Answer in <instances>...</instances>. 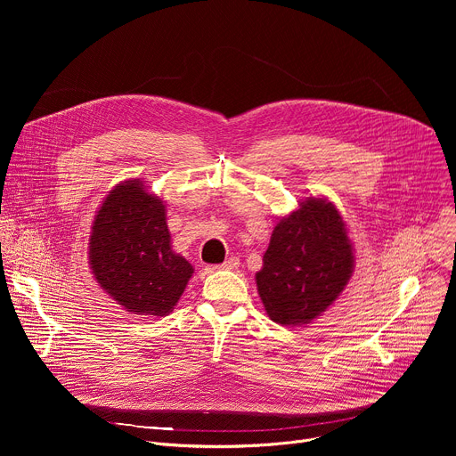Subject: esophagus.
I'll list each match as a JSON object with an SVG mask.
<instances>
[{"label":"esophagus","instance_id":"esophagus-1","mask_svg":"<svg viewBox=\"0 0 456 456\" xmlns=\"http://www.w3.org/2000/svg\"><path fill=\"white\" fill-rule=\"evenodd\" d=\"M238 267H240V259H238L236 256L227 257L222 265H218V269H225V271H234V269H238Z\"/></svg>","mask_w":456,"mask_h":456}]
</instances>
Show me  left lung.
Segmentation results:
<instances>
[{
	"instance_id": "left-lung-1",
	"label": "left lung",
	"mask_w": 456,
	"mask_h": 456,
	"mask_svg": "<svg viewBox=\"0 0 456 456\" xmlns=\"http://www.w3.org/2000/svg\"><path fill=\"white\" fill-rule=\"evenodd\" d=\"M352 273L354 247L339 211L310 197L276 224L256 285L274 322L299 327L341 296Z\"/></svg>"
}]
</instances>
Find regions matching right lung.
<instances>
[{
	"label": "right lung",
	"instance_id": "add662e5",
	"mask_svg": "<svg viewBox=\"0 0 456 456\" xmlns=\"http://www.w3.org/2000/svg\"><path fill=\"white\" fill-rule=\"evenodd\" d=\"M88 254L102 290L137 315H167L192 276V265L171 248L164 202L139 178L110 191L95 215Z\"/></svg>",
	"mask_w": 456,
	"mask_h": 456
}]
</instances>
